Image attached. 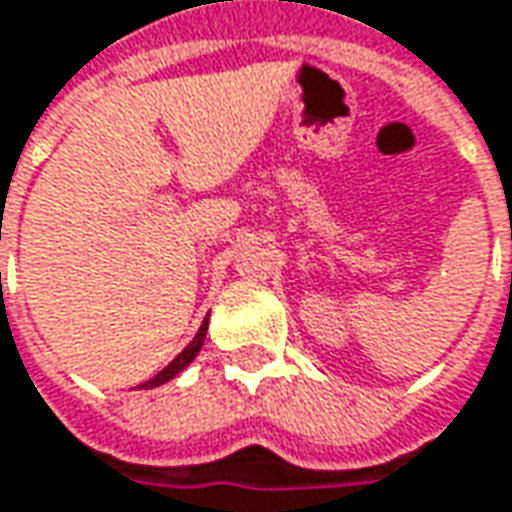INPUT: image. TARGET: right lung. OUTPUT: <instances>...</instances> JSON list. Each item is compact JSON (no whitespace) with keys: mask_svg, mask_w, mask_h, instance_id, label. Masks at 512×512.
I'll list each match as a JSON object with an SVG mask.
<instances>
[{"mask_svg":"<svg viewBox=\"0 0 512 512\" xmlns=\"http://www.w3.org/2000/svg\"><path fill=\"white\" fill-rule=\"evenodd\" d=\"M205 336H207V319H205V325L199 327V333L193 336V342L187 344L185 350H182V353H179V356H176V359H173V362H170L168 367L162 370V373H156V376H153V379H150L145 387H159V384L170 382L173 376H179V373L185 370L187 364H190L193 359H196V356H199V350H202V344H205Z\"/></svg>","mask_w":512,"mask_h":512,"instance_id":"obj_1","label":"right lung"}]
</instances>
